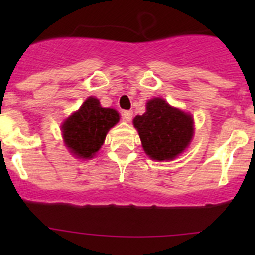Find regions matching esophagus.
Segmentation results:
<instances>
[{"label":"esophagus","mask_w":255,"mask_h":255,"mask_svg":"<svg viewBox=\"0 0 255 255\" xmlns=\"http://www.w3.org/2000/svg\"><path fill=\"white\" fill-rule=\"evenodd\" d=\"M122 116L126 121H130L133 117V112L132 111H123Z\"/></svg>","instance_id":"34e87169"}]
</instances>
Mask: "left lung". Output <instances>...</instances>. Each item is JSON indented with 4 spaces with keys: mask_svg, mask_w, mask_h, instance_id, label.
I'll use <instances>...</instances> for the list:
<instances>
[{
    "mask_svg": "<svg viewBox=\"0 0 255 255\" xmlns=\"http://www.w3.org/2000/svg\"><path fill=\"white\" fill-rule=\"evenodd\" d=\"M137 128L146 155L153 160H173L189 146L194 137V118L155 97L146 102V111L135 116Z\"/></svg>",
    "mask_w": 255,
    "mask_h": 255,
    "instance_id": "8db88e82",
    "label": "left lung"
}]
</instances>
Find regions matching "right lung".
I'll list each match as a JSON object with an SVG mask.
<instances>
[{
  "label": "right lung",
  "mask_w": 255,
  "mask_h": 255,
  "mask_svg": "<svg viewBox=\"0 0 255 255\" xmlns=\"http://www.w3.org/2000/svg\"><path fill=\"white\" fill-rule=\"evenodd\" d=\"M120 121V113L100 105L90 96L61 125L63 139L73 155L91 159L104 144L109 130Z\"/></svg>",
  "instance_id": "right-lung-1"
}]
</instances>
